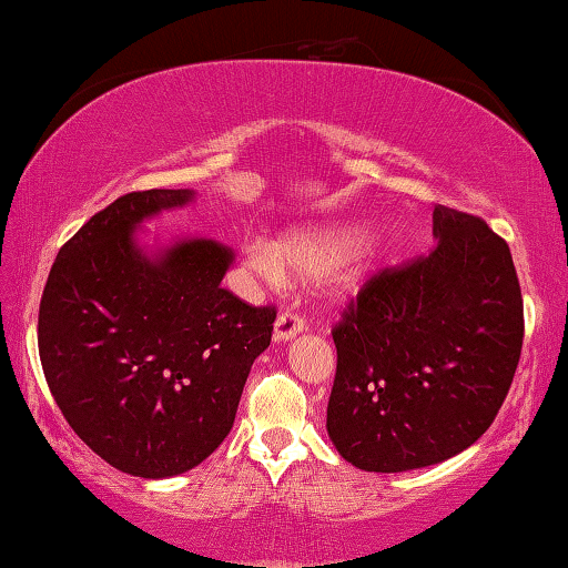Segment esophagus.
I'll return each instance as SVG.
<instances>
[{"mask_svg":"<svg viewBox=\"0 0 568 568\" xmlns=\"http://www.w3.org/2000/svg\"><path fill=\"white\" fill-rule=\"evenodd\" d=\"M305 331V318L297 311H283L275 321V341H291Z\"/></svg>","mask_w":568,"mask_h":568,"instance_id":"1","label":"esophagus"}]
</instances>
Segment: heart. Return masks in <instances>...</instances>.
<instances>
[{
    "label": "heart",
    "mask_w": 568,
    "mask_h": 568,
    "mask_svg": "<svg viewBox=\"0 0 568 568\" xmlns=\"http://www.w3.org/2000/svg\"><path fill=\"white\" fill-rule=\"evenodd\" d=\"M253 261L265 273L323 275L345 291L358 287L376 261L371 243H358L355 227H297L273 245H255Z\"/></svg>",
    "instance_id": "obj_1"
}]
</instances>
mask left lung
Masks as SVG:
<instances>
[{"label": "left lung", "instance_id": "8db88e82", "mask_svg": "<svg viewBox=\"0 0 568 568\" xmlns=\"http://www.w3.org/2000/svg\"><path fill=\"white\" fill-rule=\"evenodd\" d=\"M436 247L363 283L333 325L328 436L376 474L440 464L486 434L524 345L521 285L484 217L434 207Z\"/></svg>", "mask_w": 568, "mask_h": 568}]
</instances>
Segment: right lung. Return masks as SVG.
Listing matches in <instances>:
<instances>
[{
  "mask_svg": "<svg viewBox=\"0 0 568 568\" xmlns=\"http://www.w3.org/2000/svg\"><path fill=\"white\" fill-rule=\"evenodd\" d=\"M190 190L128 192L62 245L37 343L62 416L94 454L140 478L185 474L233 428L250 365L273 338L275 305L220 281L233 253L182 240L150 261L132 230Z\"/></svg>",
  "mask_w": 568,
  "mask_h": 568,
  "instance_id": "right-lung-1",
  "label": "right lung"
}]
</instances>
